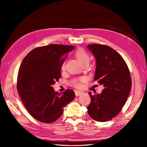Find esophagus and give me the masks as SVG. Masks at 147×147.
Masks as SVG:
<instances>
[{
	"label": "esophagus",
	"mask_w": 147,
	"mask_h": 147,
	"mask_svg": "<svg viewBox=\"0 0 147 147\" xmlns=\"http://www.w3.org/2000/svg\"><path fill=\"white\" fill-rule=\"evenodd\" d=\"M83 93V92H82V91H78V90H76V91H75V95L77 96H79V95H82Z\"/></svg>",
	"instance_id": "esophagus-1"
}]
</instances>
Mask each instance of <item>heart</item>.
<instances>
[{"instance_id":"obj_1","label":"heart","mask_w":147,"mask_h":147,"mask_svg":"<svg viewBox=\"0 0 147 147\" xmlns=\"http://www.w3.org/2000/svg\"><path fill=\"white\" fill-rule=\"evenodd\" d=\"M76 58L78 59L80 63L82 65L86 63H89L90 61V55L87 53L85 50L83 49H77L75 53H74ZM65 68V64L64 62H62L61 65V69L62 71H64ZM86 81V78L85 77H80L78 78L74 79L71 82V85L77 88H80L82 87V83L85 82Z\"/></svg>"}]
</instances>
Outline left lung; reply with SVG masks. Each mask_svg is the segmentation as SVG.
<instances>
[{
  "label": "left lung",
  "mask_w": 147,
  "mask_h": 147,
  "mask_svg": "<svg viewBox=\"0 0 147 147\" xmlns=\"http://www.w3.org/2000/svg\"><path fill=\"white\" fill-rule=\"evenodd\" d=\"M87 47L96 59L93 80L104 87L100 94L89 93L88 113L96 121H109L119 113L128 97L132 85L130 72L122 56L110 47L95 43Z\"/></svg>",
  "instance_id": "8db88e82"
}]
</instances>
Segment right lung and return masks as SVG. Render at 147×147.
I'll list each match as a JSON object with an SVG mask.
<instances>
[{"label": "right lung", "mask_w": 147, "mask_h": 147, "mask_svg": "<svg viewBox=\"0 0 147 147\" xmlns=\"http://www.w3.org/2000/svg\"><path fill=\"white\" fill-rule=\"evenodd\" d=\"M73 45L52 44L33 49L19 69L17 89L29 114L40 122L51 123L63 113V107L75 97L73 90L55 92L52 85L61 77L62 57Z\"/></svg>", "instance_id": "add662e5"}]
</instances>
